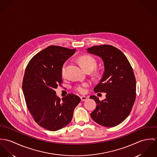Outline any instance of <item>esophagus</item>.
Masks as SVG:
<instances>
[{"label":"esophagus","instance_id":"obj_1","mask_svg":"<svg viewBox=\"0 0 157 157\" xmlns=\"http://www.w3.org/2000/svg\"><path fill=\"white\" fill-rule=\"evenodd\" d=\"M87 99H88V98L86 97V96H81V101H87Z\"/></svg>","mask_w":157,"mask_h":157}]
</instances>
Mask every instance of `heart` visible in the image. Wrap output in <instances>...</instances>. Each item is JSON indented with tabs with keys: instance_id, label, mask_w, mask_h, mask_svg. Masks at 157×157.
<instances>
[{
	"instance_id": "1",
	"label": "heart",
	"mask_w": 157,
	"mask_h": 157,
	"mask_svg": "<svg viewBox=\"0 0 157 157\" xmlns=\"http://www.w3.org/2000/svg\"><path fill=\"white\" fill-rule=\"evenodd\" d=\"M79 61V63H80L81 67L86 71L88 70H93L96 66V59L90 56H88V55L83 56L80 58ZM65 71H66V64H64V66H63L62 69H61V74L63 76H64ZM87 86H88V84L87 83L79 84V85H78L77 86H76L75 89L78 92L84 93L86 91V87H87Z\"/></svg>"
}]
</instances>
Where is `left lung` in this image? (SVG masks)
I'll return each instance as SVG.
<instances>
[{
    "instance_id": "obj_1",
    "label": "left lung",
    "mask_w": 157,
    "mask_h": 157,
    "mask_svg": "<svg viewBox=\"0 0 157 157\" xmlns=\"http://www.w3.org/2000/svg\"><path fill=\"white\" fill-rule=\"evenodd\" d=\"M86 51L101 58L104 66L102 79L94 90L104 92L106 98L101 101L96 96L90 97L97 104L90 116L103 126H117L129 116L136 100V81L132 68L123 53L113 46H95Z\"/></svg>"
}]
</instances>
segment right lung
I'll return each instance as SVG.
<instances>
[{"label":"right lung","mask_w":157,"mask_h":157,"mask_svg":"<svg viewBox=\"0 0 157 157\" xmlns=\"http://www.w3.org/2000/svg\"><path fill=\"white\" fill-rule=\"evenodd\" d=\"M75 52L76 49L48 46L35 55L25 70L22 89L27 106L35 122L51 131L67 126L81 102L73 94L61 101L55 91L62 82L63 64Z\"/></svg>","instance_id":"1"}]
</instances>
